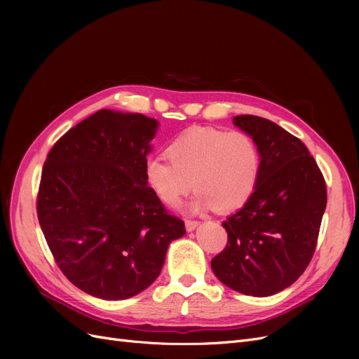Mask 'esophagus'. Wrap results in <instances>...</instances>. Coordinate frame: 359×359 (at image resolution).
I'll return each mask as SVG.
<instances>
[{"mask_svg":"<svg viewBox=\"0 0 359 359\" xmlns=\"http://www.w3.org/2000/svg\"><path fill=\"white\" fill-rule=\"evenodd\" d=\"M198 224H199V220L187 219V220H186V229H187V231H194V229H196Z\"/></svg>","mask_w":359,"mask_h":359,"instance_id":"1","label":"esophagus"}]
</instances>
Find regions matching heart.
Here are the masks:
<instances>
[{
    "label": "heart",
    "instance_id": "1",
    "mask_svg": "<svg viewBox=\"0 0 359 359\" xmlns=\"http://www.w3.org/2000/svg\"><path fill=\"white\" fill-rule=\"evenodd\" d=\"M166 158H151L145 181L166 206H177L191 190L193 208L217 212L240 210L257 189L262 157L255 139L244 132L194 127L173 139Z\"/></svg>",
    "mask_w": 359,
    "mask_h": 359
}]
</instances>
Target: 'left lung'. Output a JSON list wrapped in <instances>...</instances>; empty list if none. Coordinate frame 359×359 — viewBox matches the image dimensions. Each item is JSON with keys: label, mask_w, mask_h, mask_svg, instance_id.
<instances>
[{"label": "left lung", "mask_w": 359, "mask_h": 359, "mask_svg": "<svg viewBox=\"0 0 359 359\" xmlns=\"http://www.w3.org/2000/svg\"><path fill=\"white\" fill-rule=\"evenodd\" d=\"M233 124L255 139L262 169L252 199L223 222L227 244L211 268L227 287L269 297L295 283L309 266L327 186L307 147L285 128L255 115H238Z\"/></svg>", "instance_id": "8db88e82"}]
</instances>
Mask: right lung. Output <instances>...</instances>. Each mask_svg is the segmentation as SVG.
<instances>
[{"instance_id": "right-lung-1", "label": "right lung", "mask_w": 359, "mask_h": 359, "mask_svg": "<svg viewBox=\"0 0 359 359\" xmlns=\"http://www.w3.org/2000/svg\"><path fill=\"white\" fill-rule=\"evenodd\" d=\"M158 123L102 109L49 151L37 217L50 253L72 283L102 299H126L158 277L170 241L186 233L145 181Z\"/></svg>"}]
</instances>
